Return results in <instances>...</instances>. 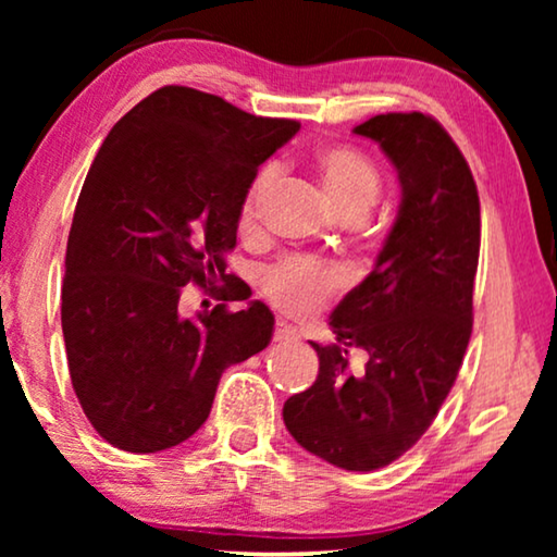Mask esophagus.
Returning <instances> with one entry per match:
<instances>
[{
  "label": "esophagus",
  "instance_id": "esophagus-1",
  "mask_svg": "<svg viewBox=\"0 0 557 557\" xmlns=\"http://www.w3.org/2000/svg\"><path fill=\"white\" fill-rule=\"evenodd\" d=\"M273 339L276 342H292V339H299V330L286 322H276V332H273Z\"/></svg>",
  "mask_w": 557,
  "mask_h": 557
}]
</instances>
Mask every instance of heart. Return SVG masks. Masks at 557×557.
I'll use <instances>...</instances> for the list:
<instances>
[{
  "instance_id": "heart-1",
  "label": "heart",
  "mask_w": 557,
  "mask_h": 557,
  "mask_svg": "<svg viewBox=\"0 0 557 557\" xmlns=\"http://www.w3.org/2000/svg\"><path fill=\"white\" fill-rule=\"evenodd\" d=\"M319 182H322L326 197L342 215H364L380 193V177L375 164L362 151L352 147H330L322 149L314 159ZM276 177L273 166L258 174L250 185L246 200L240 208V227L256 223L258 205L269 193ZM342 271L332 263L314 261L307 256H286L263 271L261 286L276 307L292 311V314H307L326 301L342 286Z\"/></svg>"
}]
</instances>
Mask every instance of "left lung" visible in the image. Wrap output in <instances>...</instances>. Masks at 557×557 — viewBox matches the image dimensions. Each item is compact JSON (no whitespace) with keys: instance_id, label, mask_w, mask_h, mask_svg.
Returning a JSON list of instances; mask_svg holds the SVG:
<instances>
[{"instance_id":"8db88e82","label":"left lung","mask_w":557,"mask_h":557,"mask_svg":"<svg viewBox=\"0 0 557 557\" xmlns=\"http://www.w3.org/2000/svg\"><path fill=\"white\" fill-rule=\"evenodd\" d=\"M398 170L400 208L375 269L332 311L319 375L284 403L296 444L347 471L393 463L429 431L459 375L474 322L479 195L446 128L421 111L355 126ZM369 355L360 373L348 352Z\"/></svg>"}]
</instances>
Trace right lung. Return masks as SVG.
<instances>
[{"mask_svg":"<svg viewBox=\"0 0 557 557\" xmlns=\"http://www.w3.org/2000/svg\"><path fill=\"white\" fill-rule=\"evenodd\" d=\"M296 132L299 121L164 86L106 136L75 205L60 319L73 391L111 446L154 454L187 441L223 370L269 347L263 301L189 319L180 296L225 281L223 301H243L225 253L258 166Z\"/></svg>","mask_w":557,"mask_h":557,"instance_id":"obj_1","label":"right lung"}]
</instances>
